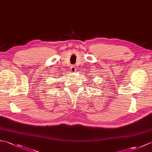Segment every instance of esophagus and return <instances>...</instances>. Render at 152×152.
I'll list each match as a JSON object with an SVG mask.
<instances>
[{"label":"esophagus","instance_id":"1","mask_svg":"<svg viewBox=\"0 0 152 152\" xmlns=\"http://www.w3.org/2000/svg\"><path fill=\"white\" fill-rule=\"evenodd\" d=\"M70 71L72 72H75L76 71V67L75 66H72L71 67V69H70Z\"/></svg>","mask_w":152,"mask_h":152}]
</instances>
